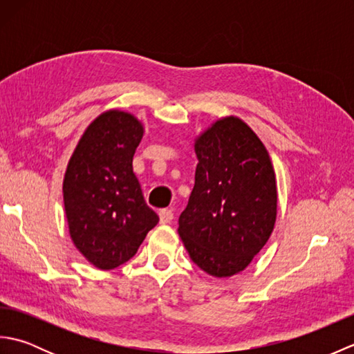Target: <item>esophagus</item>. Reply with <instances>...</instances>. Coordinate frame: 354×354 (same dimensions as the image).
<instances>
[{
    "mask_svg": "<svg viewBox=\"0 0 354 354\" xmlns=\"http://www.w3.org/2000/svg\"><path fill=\"white\" fill-rule=\"evenodd\" d=\"M173 217H175V214H173L171 209H161L160 212V222L161 223H170L173 221Z\"/></svg>",
    "mask_w": 354,
    "mask_h": 354,
    "instance_id": "1",
    "label": "esophagus"
}]
</instances>
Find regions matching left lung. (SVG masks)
Masks as SVG:
<instances>
[{"label": "left lung", "mask_w": 354, "mask_h": 354, "mask_svg": "<svg viewBox=\"0 0 354 354\" xmlns=\"http://www.w3.org/2000/svg\"><path fill=\"white\" fill-rule=\"evenodd\" d=\"M194 150V187L178 232L204 272L231 277L250 265L274 230L272 162L257 135L236 117L216 122Z\"/></svg>", "instance_id": "left-lung-1"}]
</instances>
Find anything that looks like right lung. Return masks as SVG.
I'll return each instance as SVG.
<instances>
[{
    "instance_id": "obj_1",
    "label": "right lung",
    "mask_w": 354,
    "mask_h": 354,
    "mask_svg": "<svg viewBox=\"0 0 354 354\" xmlns=\"http://www.w3.org/2000/svg\"><path fill=\"white\" fill-rule=\"evenodd\" d=\"M141 138L137 118L108 111L88 126L66 167L64 204L70 236L99 269L131 260L160 221L132 169Z\"/></svg>"
}]
</instances>
